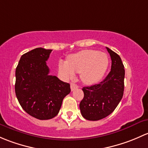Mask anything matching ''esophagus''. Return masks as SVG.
<instances>
[{"mask_svg":"<svg viewBox=\"0 0 148 148\" xmlns=\"http://www.w3.org/2000/svg\"><path fill=\"white\" fill-rule=\"evenodd\" d=\"M77 85L76 84H75V83H71V91H73L75 90V89H77Z\"/></svg>","mask_w":148,"mask_h":148,"instance_id":"obj_1","label":"esophagus"}]
</instances>
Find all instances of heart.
I'll use <instances>...</instances> for the list:
<instances>
[{
	"instance_id": "obj_1",
	"label": "heart",
	"mask_w": 148,
	"mask_h": 148,
	"mask_svg": "<svg viewBox=\"0 0 148 148\" xmlns=\"http://www.w3.org/2000/svg\"><path fill=\"white\" fill-rule=\"evenodd\" d=\"M108 64L109 60L106 53L95 50H83L68 56L67 62L60 60L58 70L67 80L73 79L76 73H80L83 83L95 85L106 74Z\"/></svg>"
}]
</instances>
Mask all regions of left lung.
<instances>
[{"instance_id":"8db88e82","label":"left lung","mask_w":148,"mask_h":148,"mask_svg":"<svg viewBox=\"0 0 148 148\" xmlns=\"http://www.w3.org/2000/svg\"><path fill=\"white\" fill-rule=\"evenodd\" d=\"M112 65L107 77L99 84L84 87V97L80 103L82 115L88 120H101L112 113L123 96L125 69L121 58L110 48Z\"/></svg>"}]
</instances>
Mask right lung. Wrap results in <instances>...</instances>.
<instances>
[{"mask_svg":"<svg viewBox=\"0 0 148 148\" xmlns=\"http://www.w3.org/2000/svg\"><path fill=\"white\" fill-rule=\"evenodd\" d=\"M52 50L38 48L21 56L16 70L15 91L23 109L39 120L58 114L63 98L71 92L69 83L50 75L46 64Z\"/></svg>","mask_w":148,"mask_h":148,"instance_id":"add662e5","label":"right lung"}]
</instances>
